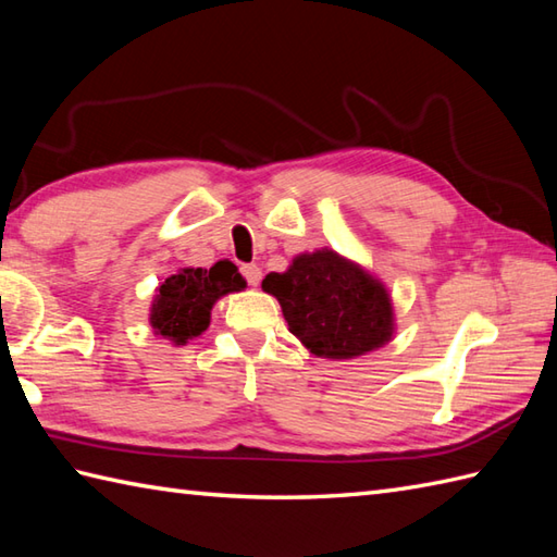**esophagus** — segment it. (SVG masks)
I'll list each match as a JSON object with an SVG mask.
<instances>
[{
	"instance_id": "34e87169",
	"label": "esophagus",
	"mask_w": 557,
	"mask_h": 557,
	"mask_svg": "<svg viewBox=\"0 0 557 557\" xmlns=\"http://www.w3.org/2000/svg\"><path fill=\"white\" fill-rule=\"evenodd\" d=\"M242 272H244V277H246V282H248V285H251V287H258L260 277H263V270H260V265H256V263L244 265Z\"/></svg>"
}]
</instances>
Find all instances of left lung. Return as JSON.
<instances>
[{
  "label": "left lung",
  "instance_id": "obj_1",
  "mask_svg": "<svg viewBox=\"0 0 557 557\" xmlns=\"http://www.w3.org/2000/svg\"><path fill=\"white\" fill-rule=\"evenodd\" d=\"M260 287L280 301L289 333L321 359H357L395 337L385 282L327 246L294 256L285 272H268Z\"/></svg>",
  "mask_w": 557,
  "mask_h": 557
}]
</instances>
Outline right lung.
Here are the masks:
<instances>
[{
    "label": "right lung",
    "mask_w": 557,
    "mask_h": 557,
    "mask_svg": "<svg viewBox=\"0 0 557 557\" xmlns=\"http://www.w3.org/2000/svg\"><path fill=\"white\" fill-rule=\"evenodd\" d=\"M246 280L232 260H218L210 270L180 268L158 285L150 304L148 323L152 333L170 339L174 347L188 345L210 325V311L218 299L234 292H244Z\"/></svg>",
    "instance_id": "right-lung-1"
}]
</instances>
